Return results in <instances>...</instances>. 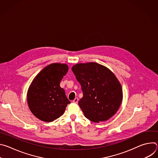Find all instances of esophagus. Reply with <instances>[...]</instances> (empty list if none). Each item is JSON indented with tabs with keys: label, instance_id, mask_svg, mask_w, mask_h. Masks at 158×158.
<instances>
[{
	"label": "esophagus",
	"instance_id": "34e87169",
	"mask_svg": "<svg viewBox=\"0 0 158 158\" xmlns=\"http://www.w3.org/2000/svg\"><path fill=\"white\" fill-rule=\"evenodd\" d=\"M78 101H79V99H78V98H75L74 100H73V102L74 103H77L78 102Z\"/></svg>",
	"mask_w": 158,
	"mask_h": 158
}]
</instances>
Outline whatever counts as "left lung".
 <instances>
[{
	"mask_svg": "<svg viewBox=\"0 0 158 158\" xmlns=\"http://www.w3.org/2000/svg\"><path fill=\"white\" fill-rule=\"evenodd\" d=\"M83 97L79 105L90 121H106L114 116L123 100L121 85L114 73L96 62L79 63L72 67Z\"/></svg>",
	"mask_w": 158,
	"mask_h": 158,
	"instance_id": "obj_1",
	"label": "left lung"
}]
</instances>
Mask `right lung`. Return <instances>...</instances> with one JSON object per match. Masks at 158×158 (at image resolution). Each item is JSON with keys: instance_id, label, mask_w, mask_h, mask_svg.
I'll list each match as a JSON object with an SVG mask.
<instances>
[{"instance_id": "add662e5", "label": "right lung", "mask_w": 158, "mask_h": 158, "mask_svg": "<svg viewBox=\"0 0 158 158\" xmlns=\"http://www.w3.org/2000/svg\"><path fill=\"white\" fill-rule=\"evenodd\" d=\"M69 70L67 64L53 63L46 66L35 77L27 94L32 113L44 122H52L61 116L67 105V98L60 82Z\"/></svg>"}]
</instances>
